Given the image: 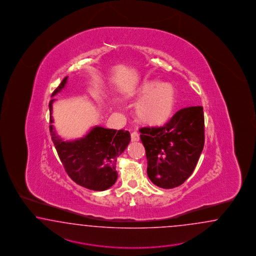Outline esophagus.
<instances>
[{"mask_svg":"<svg viewBox=\"0 0 256 256\" xmlns=\"http://www.w3.org/2000/svg\"><path fill=\"white\" fill-rule=\"evenodd\" d=\"M130 136H132V142H138V140H140V135H138L137 132H132Z\"/></svg>","mask_w":256,"mask_h":256,"instance_id":"obj_1","label":"esophagus"}]
</instances>
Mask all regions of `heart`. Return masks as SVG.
<instances>
[{"instance_id":"b5f03b06","label":"heart","mask_w":256,"mask_h":256,"mask_svg":"<svg viewBox=\"0 0 256 256\" xmlns=\"http://www.w3.org/2000/svg\"><path fill=\"white\" fill-rule=\"evenodd\" d=\"M140 98L135 106V116L140 123L149 126L166 124L176 107L177 95L172 84L146 80L132 92Z\"/></svg>"}]
</instances>
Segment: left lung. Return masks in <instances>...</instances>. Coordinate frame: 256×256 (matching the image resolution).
Wrapping results in <instances>:
<instances>
[{"label":"left lung","mask_w":256,"mask_h":256,"mask_svg":"<svg viewBox=\"0 0 256 256\" xmlns=\"http://www.w3.org/2000/svg\"><path fill=\"white\" fill-rule=\"evenodd\" d=\"M140 132L149 179L164 189L179 186L193 172L204 147L203 107L184 108L165 126Z\"/></svg>","instance_id":"left-lung-1"}]
</instances>
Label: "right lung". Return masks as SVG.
Wrapping results in <instances>:
<instances>
[{
	"label": "right lung",
	"instance_id": "obj_1",
	"mask_svg": "<svg viewBox=\"0 0 256 256\" xmlns=\"http://www.w3.org/2000/svg\"><path fill=\"white\" fill-rule=\"evenodd\" d=\"M67 77L52 93L60 92L67 83ZM52 98L49 102V130L56 150L70 178L77 184L94 191H104L118 180L116 159L130 142L128 130H118L94 126L84 137L64 142L56 134L52 123Z\"/></svg>",
	"mask_w": 256,
	"mask_h": 256
}]
</instances>
